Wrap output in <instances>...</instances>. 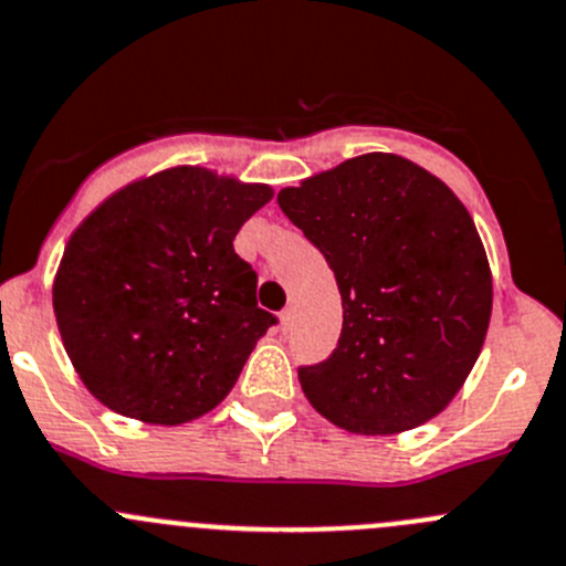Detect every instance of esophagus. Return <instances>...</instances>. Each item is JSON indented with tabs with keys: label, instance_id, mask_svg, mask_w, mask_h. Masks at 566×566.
Wrapping results in <instances>:
<instances>
[{
	"label": "esophagus",
	"instance_id": "esophagus-1",
	"mask_svg": "<svg viewBox=\"0 0 566 566\" xmlns=\"http://www.w3.org/2000/svg\"><path fill=\"white\" fill-rule=\"evenodd\" d=\"M282 328H290V323H293V306H287V310H282Z\"/></svg>",
	"mask_w": 566,
	"mask_h": 566
}]
</instances>
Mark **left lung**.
<instances>
[{
	"label": "left lung",
	"mask_w": 566,
	"mask_h": 566,
	"mask_svg": "<svg viewBox=\"0 0 566 566\" xmlns=\"http://www.w3.org/2000/svg\"><path fill=\"white\" fill-rule=\"evenodd\" d=\"M279 207L326 256L343 298L334 354L298 370L306 400L365 437L440 415L492 315V271L468 207L434 174L384 151L284 188Z\"/></svg>",
	"instance_id": "1"
}]
</instances>
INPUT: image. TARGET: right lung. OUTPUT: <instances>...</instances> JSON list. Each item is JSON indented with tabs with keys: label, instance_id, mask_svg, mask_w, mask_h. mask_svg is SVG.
I'll list each match as a JSON object with an SVG mask.
<instances>
[{
	"label": "right lung",
	"instance_id": "obj_1",
	"mask_svg": "<svg viewBox=\"0 0 566 566\" xmlns=\"http://www.w3.org/2000/svg\"><path fill=\"white\" fill-rule=\"evenodd\" d=\"M268 185L177 166L104 199L65 243L52 301L71 365L124 417L179 426L216 409L256 339V273L234 234Z\"/></svg>",
	"mask_w": 566,
	"mask_h": 566
}]
</instances>
